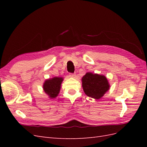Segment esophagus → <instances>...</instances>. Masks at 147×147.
I'll return each mask as SVG.
<instances>
[{"mask_svg": "<svg viewBox=\"0 0 147 147\" xmlns=\"http://www.w3.org/2000/svg\"><path fill=\"white\" fill-rule=\"evenodd\" d=\"M75 75H75V74H69V77H75Z\"/></svg>", "mask_w": 147, "mask_h": 147, "instance_id": "esophagus-1", "label": "esophagus"}]
</instances>
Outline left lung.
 <instances>
[{
    "mask_svg": "<svg viewBox=\"0 0 147 147\" xmlns=\"http://www.w3.org/2000/svg\"><path fill=\"white\" fill-rule=\"evenodd\" d=\"M82 87L86 95L99 99L110 88L108 80L104 75L88 72L83 77Z\"/></svg>",
    "mask_w": 147,
    "mask_h": 147,
    "instance_id": "8db88e82",
    "label": "left lung"
}]
</instances>
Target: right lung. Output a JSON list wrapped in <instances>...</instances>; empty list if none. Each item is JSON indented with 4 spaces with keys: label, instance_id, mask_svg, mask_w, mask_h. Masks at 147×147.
<instances>
[{
    "label": "right lung",
    "instance_id": "obj_1",
    "mask_svg": "<svg viewBox=\"0 0 147 147\" xmlns=\"http://www.w3.org/2000/svg\"><path fill=\"white\" fill-rule=\"evenodd\" d=\"M63 81V78L56 77L49 78L44 82L43 90L50 99H55L58 96Z\"/></svg>",
    "mask_w": 147,
    "mask_h": 147
}]
</instances>
